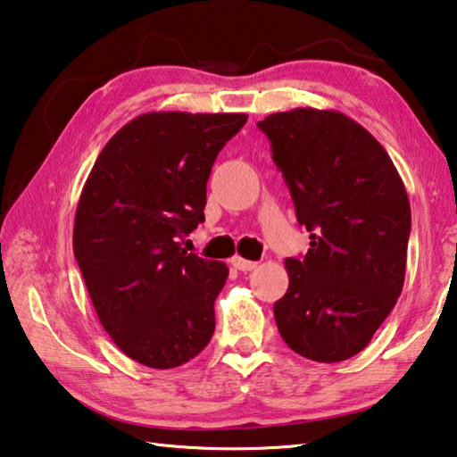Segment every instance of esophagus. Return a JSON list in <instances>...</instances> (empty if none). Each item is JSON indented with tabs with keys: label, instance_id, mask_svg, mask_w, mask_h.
<instances>
[{
	"label": "esophagus",
	"instance_id": "1",
	"mask_svg": "<svg viewBox=\"0 0 457 457\" xmlns=\"http://www.w3.org/2000/svg\"><path fill=\"white\" fill-rule=\"evenodd\" d=\"M231 265H234V268L239 271H252L257 268V262L245 260V257H242V255H234L231 257Z\"/></svg>",
	"mask_w": 457,
	"mask_h": 457
}]
</instances>
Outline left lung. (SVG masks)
I'll use <instances>...</instances> for the list:
<instances>
[{"label":"left lung","mask_w":457,"mask_h":457,"mask_svg":"<svg viewBox=\"0 0 457 457\" xmlns=\"http://www.w3.org/2000/svg\"><path fill=\"white\" fill-rule=\"evenodd\" d=\"M257 128L310 231L308 253L286 260L278 329L303 358L344 361L370 344L402 294L411 229L403 181L378 139L342 112L295 107Z\"/></svg>","instance_id":"obj_1"}]
</instances>
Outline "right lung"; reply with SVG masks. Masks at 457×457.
Segmentation results:
<instances>
[{
	"label": "right lung",
	"mask_w": 457,
	"mask_h": 457,
	"mask_svg": "<svg viewBox=\"0 0 457 457\" xmlns=\"http://www.w3.org/2000/svg\"><path fill=\"white\" fill-rule=\"evenodd\" d=\"M245 113L152 112L126 123L81 189L73 253L99 321L137 363L171 370L215 329L228 265L181 247L205 220V186Z\"/></svg>",
	"instance_id": "add662e5"
}]
</instances>
